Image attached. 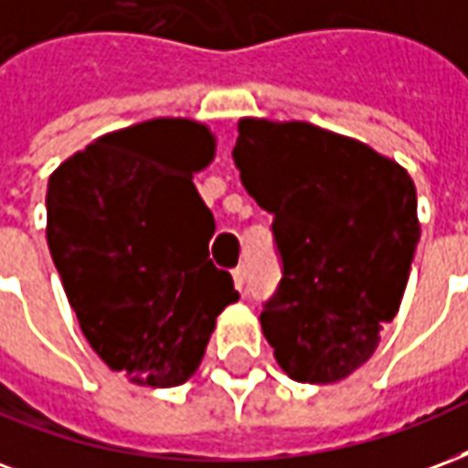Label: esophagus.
Masks as SVG:
<instances>
[{
    "label": "esophagus",
    "mask_w": 468,
    "mask_h": 468,
    "mask_svg": "<svg viewBox=\"0 0 468 468\" xmlns=\"http://www.w3.org/2000/svg\"><path fill=\"white\" fill-rule=\"evenodd\" d=\"M233 283H235V288H238V291H243V288H245V268H243V265H238V268L233 271Z\"/></svg>",
    "instance_id": "esophagus-1"
}]
</instances>
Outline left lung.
Masks as SVG:
<instances>
[{
    "mask_svg": "<svg viewBox=\"0 0 468 468\" xmlns=\"http://www.w3.org/2000/svg\"><path fill=\"white\" fill-rule=\"evenodd\" d=\"M233 157L273 215L283 261L261 314L275 361L293 381H344L401 305L421 238L411 175L361 140L298 120L243 117Z\"/></svg>",
    "mask_w": 468,
    "mask_h": 468,
    "instance_id": "obj_1",
    "label": "left lung"
}]
</instances>
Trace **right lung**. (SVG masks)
<instances>
[{"mask_svg":"<svg viewBox=\"0 0 468 468\" xmlns=\"http://www.w3.org/2000/svg\"><path fill=\"white\" fill-rule=\"evenodd\" d=\"M213 157L207 124L157 117L97 137L49 175L47 245L67 301L92 351L137 386L187 381L238 301L207 261L215 220L193 185Z\"/></svg>","mask_w":468,"mask_h":468,"instance_id":"add662e5","label":"right lung"}]
</instances>
